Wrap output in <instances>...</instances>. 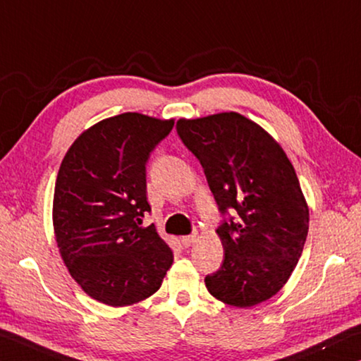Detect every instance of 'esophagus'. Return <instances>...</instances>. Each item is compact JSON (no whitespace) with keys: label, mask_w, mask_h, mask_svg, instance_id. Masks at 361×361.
Segmentation results:
<instances>
[{"label":"esophagus","mask_w":361,"mask_h":361,"mask_svg":"<svg viewBox=\"0 0 361 361\" xmlns=\"http://www.w3.org/2000/svg\"><path fill=\"white\" fill-rule=\"evenodd\" d=\"M195 242H197V235H195V234H192V235H185V237H183V239H181V243H183V245H185V247H191V245H194Z\"/></svg>","instance_id":"esophagus-1"}]
</instances>
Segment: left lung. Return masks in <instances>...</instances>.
<instances>
[{"mask_svg":"<svg viewBox=\"0 0 361 361\" xmlns=\"http://www.w3.org/2000/svg\"><path fill=\"white\" fill-rule=\"evenodd\" d=\"M176 130L202 164L223 213L237 215L216 231L221 267L205 277L213 298L247 309L283 288L309 232V207L295 167L280 143L235 111L176 122Z\"/></svg>","mask_w":361,"mask_h":361,"instance_id":"1","label":"left lung"}]
</instances>
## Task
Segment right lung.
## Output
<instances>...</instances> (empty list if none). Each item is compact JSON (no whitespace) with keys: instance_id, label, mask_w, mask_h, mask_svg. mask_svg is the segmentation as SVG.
<instances>
[{"instance_id":"1","label":"right lung","mask_w":361,"mask_h":361,"mask_svg":"<svg viewBox=\"0 0 361 361\" xmlns=\"http://www.w3.org/2000/svg\"><path fill=\"white\" fill-rule=\"evenodd\" d=\"M175 119L122 113L90 126L60 164L52 202L54 235L70 276L85 295L113 307L145 301L173 262L154 224L146 161Z\"/></svg>"}]
</instances>
